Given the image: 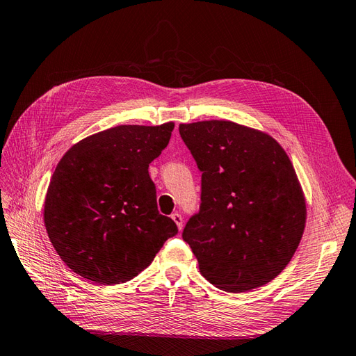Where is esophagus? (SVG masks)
Returning a JSON list of instances; mask_svg holds the SVG:
<instances>
[{"label":"esophagus","mask_w":356,"mask_h":356,"mask_svg":"<svg viewBox=\"0 0 356 356\" xmlns=\"http://www.w3.org/2000/svg\"><path fill=\"white\" fill-rule=\"evenodd\" d=\"M170 218L174 220V222L178 225V230H182V217H181V213L174 212V213L170 215Z\"/></svg>","instance_id":"obj_1"}]
</instances>
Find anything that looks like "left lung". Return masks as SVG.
I'll return each instance as SVG.
<instances>
[{"label":"left lung","instance_id":"8db88e82","mask_svg":"<svg viewBox=\"0 0 356 356\" xmlns=\"http://www.w3.org/2000/svg\"><path fill=\"white\" fill-rule=\"evenodd\" d=\"M179 135L202 172L200 209L182 232L200 273L227 293L273 281L306 224L285 149L270 135L227 120L179 124Z\"/></svg>","mask_w":356,"mask_h":356}]
</instances>
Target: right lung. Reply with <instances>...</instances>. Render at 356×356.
Listing matches in <instances>:
<instances>
[{"instance_id": "add662e5", "label": "right lung", "mask_w": 356, "mask_h": 356, "mask_svg": "<svg viewBox=\"0 0 356 356\" xmlns=\"http://www.w3.org/2000/svg\"><path fill=\"white\" fill-rule=\"evenodd\" d=\"M172 131V122L115 126L63 154L47 188L44 224L72 272L101 285L127 282L178 233L177 224L159 212L148 174Z\"/></svg>"}]
</instances>
